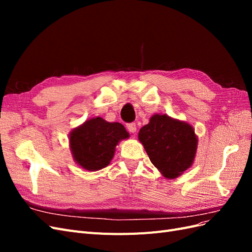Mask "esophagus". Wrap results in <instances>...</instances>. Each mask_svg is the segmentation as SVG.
<instances>
[{
    "label": "esophagus",
    "instance_id": "esophagus-1",
    "mask_svg": "<svg viewBox=\"0 0 252 252\" xmlns=\"http://www.w3.org/2000/svg\"><path fill=\"white\" fill-rule=\"evenodd\" d=\"M126 127H127L129 132L134 133L136 131V125H135V123H128Z\"/></svg>",
    "mask_w": 252,
    "mask_h": 252
}]
</instances>
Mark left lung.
<instances>
[{
    "instance_id": "obj_1",
    "label": "left lung",
    "mask_w": 252,
    "mask_h": 252,
    "mask_svg": "<svg viewBox=\"0 0 252 252\" xmlns=\"http://www.w3.org/2000/svg\"><path fill=\"white\" fill-rule=\"evenodd\" d=\"M139 140L151 163L166 178L179 177L194 159L197 140L193 128L166 114H155L141 128Z\"/></svg>"
}]
</instances>
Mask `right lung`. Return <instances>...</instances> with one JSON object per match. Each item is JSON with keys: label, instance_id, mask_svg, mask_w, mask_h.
<instances>
[{"label": "right lung", "instance_id": "right-lung-1", "mask_svg": "<svg viewBox=\"0 0 252 252\" xmlns=\"http://www.w3.org/2000/svg\"><path fill=\"white\" fill-rule=\"evenodd\" d=\"M129 134L121 123H108L102 118L91 119L70 134L73 158L80 166L90 171L107 166L119 141Z\"/></svg>", "mask_w": 252, "mask_h": 252}]
</instances>
